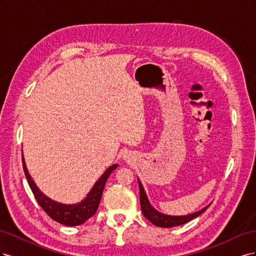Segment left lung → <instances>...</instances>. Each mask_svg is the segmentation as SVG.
Here are the masks:
<instances>
[{
    "label": "left lung",
    "instance_id": "8db88e82",
    "mask_svg": "<svg viewBox=\"0 0 256 256\" xmlns=\"http://www.w3.org/2000/svg\"><path fill=\"white\" fill-rule=\"evenodd\" d=\"M138 188H140V203H141V208H142V212L144 214L145 218L147 220H150L152 224H154L156 226L160 228H173L177 226H182V224H184L189 222L190 220L196 218L200 214H202L208 206L203 208L202 210L196 212L194 214H191L188 216H166L157 212L154 209L150 203L148 198L146 196V193L144 191L143 186L141 182L138 180Z\"/></svg>",
    "mask_w": 256,
    "mask_h": 256
}]
</instances>
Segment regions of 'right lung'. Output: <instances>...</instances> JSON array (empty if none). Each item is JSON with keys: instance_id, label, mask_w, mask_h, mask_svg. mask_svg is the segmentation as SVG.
I'll return each instance as SVG.
<instances>
[{"instance_id": "right-lung-1", "label": "right lung", "mask_w": 256, "mask_h": 256, "mask_svg": "<svg viewBox=\"0 0 256 256\" xmlns=\"http://www.w3.org/2000/svg\"><path fill=\"white\" fill-rule=\"evenodd\" d=\"M22 164H23V171H24L30 188L32 190L38 204H40V206L44 209L46 214H47L51 219L60 224H64V226H80V224L84 223L88 219H90V216L95 214V212L98 209L100 200H102L104 188L108 178H109L113 170L118 168V164H114L108 168L106 171L102 174V176L100 177L97 180V182L94 184V187H92L88 196L85 198L81 203L76 205H65V204L54 202V200H52L51 198L42 194V191H40V189L36 187V184H34L33 180L30 178L28 172L23 154H22Z\"/></svg>"}]
</instances>
